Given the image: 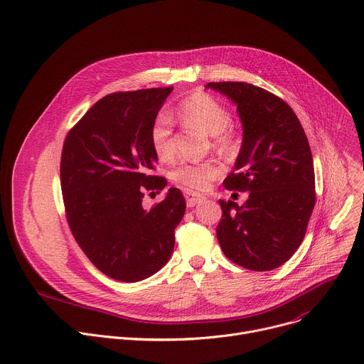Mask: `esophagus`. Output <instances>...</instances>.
Listing matches in <instances>:
<instances>
[{"mask_svg":"<svg viewBox=\"0 0 364 364\" xmlns=\"http://www.w3.org/2000/svg\"><path fill=\"white\" fill-rule=\"evenodd\" d=\"M203 199H205V197L200 196V194H197V193H193V191H187V193H186V202H187V206H188V208H193V206H196L197 203L203 202Z\"/></svg>","mask_w":364,"mask_h":364,"instance_id":"esophagus-1","label":"esophagus"}]
</instances>
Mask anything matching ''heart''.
<instances>
[{
  "instance_id": "b5f03b06",
  "label": "heart",
  "mask_w": 364,
  "mask_h": 364,
  "mask_svg": "<svg viewBox=\"0 0 364 364\" xmlns=\"http://www.w3.org/2000/svg\"><path fill=\"white\" fill-rule=\"evenodd\" d=\"M178 117L191 127L200 129L215 136L219 149L230 148L228 127L232 122L229 112L209 94H193L178 106ZM151 142L155 154L167 159L173 155V120L168 114H159L151 130ZM220 165L216 161H186L171 173V178L193 190H206L220 174Z\"/></svg>"
}]
</instances>
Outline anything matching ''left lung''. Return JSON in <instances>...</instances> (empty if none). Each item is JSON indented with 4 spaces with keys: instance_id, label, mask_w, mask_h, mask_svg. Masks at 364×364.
Listing matches in <instances>:
<instances>
[{
    "instance_id": "left-lung-1",
    "label": "left lung",
    "mask_w": 364,
    "mask_h": 364,
    "mask_svg": "<svg viewBox=\"0 0 364 364\" xmlns=\"http://www.w3.org/2000/svg\"><path fill=\"white\" fill-rule=\"evenodd\" d=\"M206 88L237 105L242 123L235 173L223 186L250 191L242 206L219 200V245L244 269H277L302 244L315 206L314 159L305 130L291 107L267 90L228 81Z\"/></svg>"
}]
</instances>
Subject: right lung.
Masks as SVG:
<instances>
[{
  "label": "right lung",
  "instance_id": "add662e5",
  "mask_svg": "<svg viewBox=\"0 0 364 364\" xmlns=\"http://www.w3.org/2000/svg\"><path fill=\"white\" fill-rule=\"evenodd\" d=\"M173 87L113 92L98 100L70 130L60 158V188L71 232L106 276L134 283L168 262L174 229L186 212L181 191L146 210V190H162L151 176L158 156L151 130Z\"/></svg>",
  "mask_w": 364,
  "mask_h": 364
}]
</instances>
